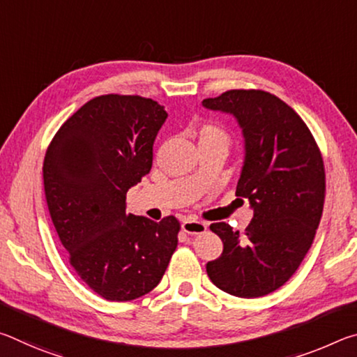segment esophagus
<instances>
[{
  "label": "esophagus",
  "instance_id": "esophagus-1",
  "mask_svg": "<svg viewBox=\"0 0 357 357\" xmlns=\"http://www.w3.org/2000/svg\"><path fill=\"white\" fill-rule=\"evenodd\" d=\"M208 229V225L204 222H200L197 219H185L183 222V231L187 234H202Z\"/></svg>",
  "mask_w": 357,
  "mask_h": 357
}]
</instances>
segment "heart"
<instances>
[{
	"mask_svg": "<svg viewBox=\"0 0 357 357\" xmlns=\"http://www.w3.org/2000/svg\"><path fill=\"white\" fill-rule=\"evenodd\" d=\"M200 146H222L228 151L231 134L219 121H204L197 130Z\"/></svg>",
	"mask_w": 357,
	"mask_h": 357,
	"instance_id": "b5f03b06",
	"label": "heart"
}]
</instances>
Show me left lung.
Returning a JSON list of instances; mask_svg holds the SVG:
<instances>
[{
	"label": "left lung",
	"instance_id": "1",
	"mask_svg": "<svg viewBox=\"0 0 357 357\" xmlns=\"http://www.w3.org/2000/svg\"><path fill=\"white\" fill-rule=\"evenodd\" d=\"M203 105L233 113L243 128L245 162L236 197L253 208L243 234L225 222L209 227L223 252L206 273L222 291L259 298L285 285L315 239L326 197L321 151L299 114L268 91L229 89Z\"/></svg>",
	"mask_w": 357,
	"mask_h": 357
}]
</instances>
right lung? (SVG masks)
Masks as SVG:
<instances>
[{"instance_id": "right-lung-1", "label": "right lung", "mask_w": 357, "mask_h": 357, "mask_svg": "<svg viewBox=\"0 0 357 357\" xmlns=\"http://www.w3.org/2000/svg\"><path fill=\"white\" fill-rule=\"evenodd\" d=\"M155 100L104 94L58 129L44 157L52 222L77 275L100 298L134 301L154 289L178 247L181 223L126 213V193L153 167L167 119Z\"/></svg>"}]
</instances>
